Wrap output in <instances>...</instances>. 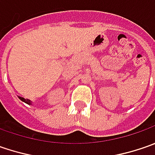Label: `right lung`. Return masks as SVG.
Listing matches in <instances>:
<instances>
[{
	"label": "right lung",
	"instance_id": "add662e5",
	"mask_svg": "<svg viewBox=\"0 0 155 155\" xmlns=\"http://www.w3.org/2000/svg\"><path fill=\"white\" fill-rule=\"evenodd\" d=\"M19 97V99H21L22 102H24V103H26V104H29V105L32 104V101L29 100V99H25L24 97Z\"/></svg>",
	"mask_w": 155,
	"mask_h": 155
}]
</instances>
